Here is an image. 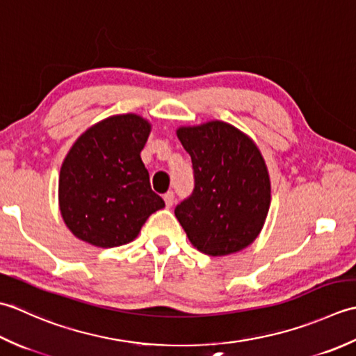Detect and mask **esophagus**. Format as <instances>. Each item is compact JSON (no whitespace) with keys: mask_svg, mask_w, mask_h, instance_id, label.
<instances>
[{"mask_svg":"<svg viewBox=\"0 0 356 356\" xmlns=\"http://www.w3.org/2000/svg\"><path fill=\"white\" fill-rule=\"evenodd\" d=\"M164 201H165V206L170 207L173 204V201H175V193L172 191H169L168 193H164Z\"/></svg>","mask_w":356,"mask_h":356,"instance_id":"obj_1","label":"esophagus"}]
</instances>
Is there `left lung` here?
<instances>
[{"label": "left lung", "mask_w": 356, "mask_h": 356, "mask_svg": "<svg viewBox=\"0 0 356 356\" xmlns=\"http://www.w3.org/2000/svg\"><path fill=\"white\" fill-rule=\"evenodd\" d=\"M177 135L195 179L192 193L175 207L191 243L212 257L248 248L270 206L269 173L255 143L222 121L181 127Z\"/></svg>", "instance_id": "1"}]
</instances>
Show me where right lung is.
<instances>
[{
    "label": "right lung",
    "mask_w": 356,
    "mask_h": 356,
    "mask_svg": "<svg viewBox=\"0 0 356 356\" xmlns=\"http://www.w3.org/2000/svg\"><path fill=\"white\" fill-rule=\"evenodd\" d=\"M149 134L150 124L138 115H115L72 146L58 193L63 220L76 238L106 249L127 244L165 206L140 156Z\"/></svg>",
    "instance_id": "obj_1"
}]
</instances>
